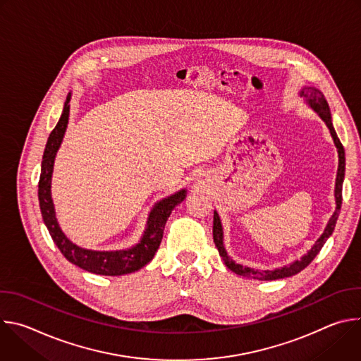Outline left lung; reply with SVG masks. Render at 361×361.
<instances>
[{
	"instance_id": "obj_1",
	"label": "left lung",
	"mask_w": 361,
	"mask_h": 361,
	"mask_svg": "<svg viewBox=\"0 0 361 361\" xmlns=\"http://www.w3.org/2000/svg\"><path fill=\"white\" fill-rule=\"evenodd\" d=\"M300 97H304L307 104L310 106L319 116L320 118L326 123V126L329 127L330 130V134L333 137V141L337 147V152H338V170H337V177H336V190H334V197H336V212L334 214L331 216V219L329 220L323 234L320 235V238L314 243V245L312 247V250L308 251L307 254H304L300 260H295L294 263H291L290 266H284L281 269H276V270H264V271H260V270H254V269H250V267H245V266H241V264H237L231 257L227 254L226 248H224V243H223V226H221V220L217 214V212H214V221H213V238H214V243H216V247L221 255V259L224 262V264L235 274L238 276H243V277H248V279H257V280H266V281H270V280H279V279H286V277H291L297 273H300L301 270H304L308 264H310L314 257L320 252V250L323 248L324 243L327 241V238L333 234L334 231V227H336V223H337V219H338V213H340V209H341V191H343V181H344V170H345V157H344V148H343V144L340 142L337 134H336V130L333 127V123H331V113H330V107L327 104V99L326 97L323 95V92L314 87H304L301 91H300Z\"/></svg>"
}]
</instances>
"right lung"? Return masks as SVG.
<instances>
[{
	"instance_id": "add662e5",
	"label": "right lung",
	"mask_w": 361,
	"mask_h": 361,
	"mask_svg": "<svg viewBox=\"0 0 361 361\" xmlns=\"http://www.w3.org/2000/svg\"><path fill=\"white\" fill-rule=\"evenodd\" d=\"M70 99L71 92H68L67 99L64 102L63 114L56 126V128L51 131L41 163V176L38 183V200H39V209L42 214V220L49 231L51 238L54 240L56 245L60 248L61 254L66 259L78 266L80 269L101 274V276H123L134 273L140 269H142L145 264H148L154 254L159 250L166 223L174 210L177 204L184 201L187 190L183 188L177 191L176 194L163 198L154 205L148 220L147 227L144 230V234L138 244L126 248V250H116V251H95L82 248L77 244H74L68 237L63 233L60 228V224L56 217L54 202L51 198V177H53L54 170V160L57 156V151L63 142L68 117H70Z\"/></svg>"
}]
</instances>
